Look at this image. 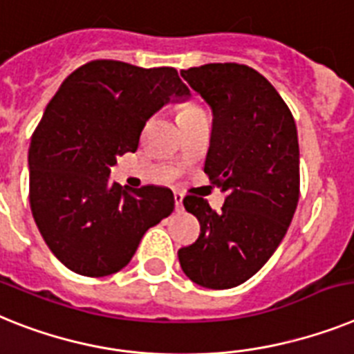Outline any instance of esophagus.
<instances>
[{
  "label": "esophagus",
  "mask_w": 354,
  "mask_h": 354,
  "mask_svg": "<svg viewBox=\"0 0 354 354\" xmlns=\"http://www.w3.org/2000/svg\"><path fill=\"white\" fill-rule=\"evenodd\" d=\"M174 205H176V210L183 209V194H182V192H174Z\"/></svg>",
  "instance_id": "esophagus-1"
}]
</instances>
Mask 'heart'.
Wrapping results in <instances>:
<instances>
[{
  "instance_id": "obj_1",
  "label": "heart",
  "mask_w": 354,
  "mask_h": 354,
  "mask_svg": "<svg viewBox=\"0 0 354 354\" xmlns=\"http://www.w3.org/2000/svg\"><path fill=\"white\" fill-rule=\"evenodd\" d=\"M194 111H201V109L196 108V106H187V108L182 109V113H180V115H187V113H194Z\"/></svg>"
}]
</instances>
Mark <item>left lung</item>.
I'll return each instance as SVG.
<instances>
[{
	"label": "left lung",
	"instance_id": "1",
	"mask_svg": "<svg viewBox=\"0 0 354 354\" xmlns=\"http://www.w3.org/2000/svg\"><path fill=\"white\" fill-rule=\"evenodd\" d=\"M180 73L212 109L205 172L227 198L214 212L203 198L185 196L201 232L178 259L192 283L227 290L263 268L292 223L301 180L295 120L254 68L214 62Z\"/></svg>",
	"mask_w": 354,
	"mask_h": 354
}]
</instances>
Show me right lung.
Listing matches in <instances>:
<instances>
[{
    "mask_svg": "<svg viewBox=\"0 0 354 354\" xmlns=\"http://www.w3.org/2000/svg\"><path fill=\"white\" fill-rule=\"evenodd\" d=\"M189 88L174 68L91 61L64 79L28 149L30 209L44 243L71 272L117 273L140 239L174 210L165 187L109 183L117 156L135 153L145 122Z\"/></svg>",
    "mask_w": 354,
    "mask_h": 354,
    "instance_id": "1",
    "label": "right lung"
}]
</instances>
